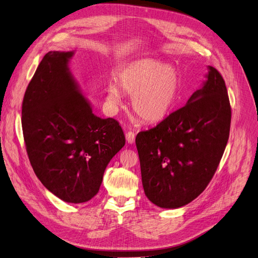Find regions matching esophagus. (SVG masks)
<instances>
[{
    "instance_id": "esophagus-1",
    "label": "esophagus",
    "mask_w": 258,
    "mask_h": 258,
    "mask_svg": "<svg viewBox=\"0 0 258 258\" xmlns=\"http://www.w3.org/2000/svg\"><path fill=\"white\" fill-rule=\"evenodd\" d=\"M126 140L128 142V144H133L136 141V133L132 131H128L126 133Z\"/></svg>"
}]
</instances>
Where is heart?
I'll list each match as a JSON object with an SVG mask.
<instances>
[{
  "instance_id": "obj_1",
  "label": "heart",
  "mask_w": 258,
  "mask_h": 258,
  "mask_svg": "<svg viewBox=\"0 0 258 258\" xmlns=\"http://www.w3.org/2000/svg\"><path fill=\"white\" fill-rule=\"evenodd\" d=\"M117 85L132 96V108L143 120L158 122L166 118L176 105L179 74L171 64L143 58L119 71ZM107 102L111 108L121 105V93L115 85L107 88Z\"/></svg>"
}]
</instances>
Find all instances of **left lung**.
Instances as JSON below:
<instances>
[{
	"mask_svg": "<svg viewBox=\"0 0 258 258\" xmlns=\"http://www.w3.org/2000/svg\"><path fill=\"white\" fill-rule=\"evenodd\" d=\"M207 80L186 105L136 138L146 197L162 209L188 204L208 186L230 136L225 82L209 66Z\"/></svg>",
	"mask_w": 258,
	"mask_h": 258,
	"instance_id": "8db88e82",
	"label": "left lung"
}]
</instances>
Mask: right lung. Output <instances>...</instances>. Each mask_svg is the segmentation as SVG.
<instances>
[{"mask_svg":"<svg viewBox=\"0 0 258 258\" xmlns=\"http://www.w3.org/2000/svg\"><path fill=\"white\" fill-rule=\"evenodd\" d=\"M74 51H48L26 89L22 129L38 179L69 203L98 192L111 159L125 146L117 120L96 116L71 74Z\"/></svg>","mask_w":258,"mask_h":258,"instance_id":"right-lung-1","label":"right lung"}]
</instances>
